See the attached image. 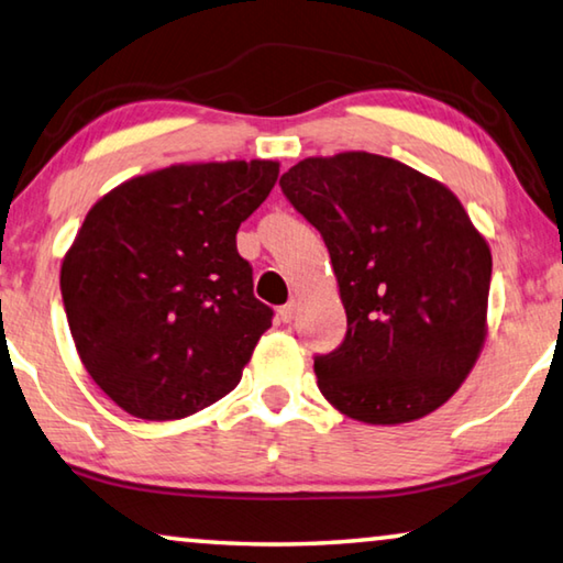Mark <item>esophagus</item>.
<instances>
[{
    "instance_id": "34e87169",
    "label": "esophagus",
    "mask_w": 563,
    "mask_h": 563,
    "mask_svg": "<svg viewBox=\"0 0 563 563\" xmlns=\"http://www.w3.org/2000/svg\"><path fill=\"white\" fill-rule=\"evenodd\" d=\"M278 316H280L283 323H290V320L298 316V300H288V302H285V306H280Z\"/></svg>"
}]
</instances>
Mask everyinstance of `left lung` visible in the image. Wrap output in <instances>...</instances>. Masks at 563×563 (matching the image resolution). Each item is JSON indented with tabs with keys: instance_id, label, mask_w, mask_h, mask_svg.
<instances>
[{
	"instance_id": "obj_1",
	"label": "left lung",
	"mask_w": 563,
	"mask_h": 563,
	"mask_svg": "<svg viewBox=\"0 0 563 563\" xmlns=\"http://www.w3.org/2000/svg\"><path fill=\"white\" fill-rule=\"evenodd\" d=\"M280 190L323 238L347 318L343 343L313 358L320 394L373 426L443 406L484 345L490 285L456 195L371 153L302 159Z\"/></svg>"
}]
</instances>
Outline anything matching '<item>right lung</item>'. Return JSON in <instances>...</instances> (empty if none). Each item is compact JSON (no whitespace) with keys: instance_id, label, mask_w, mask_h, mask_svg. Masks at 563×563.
I'll list each match as a JSON object with an SVG mask.
<instances>
[{"instance_id":"obj_1","label":"right lung","mask_w":563,"mask_h":563,"mask_svg":"<svg viewBox=\"0 0 563 563\" xmlns=\"http://www.w3.org/2000/svg\"><path fill=\"white\" fill-rule=\"evenodd\" d=\"M278 173L273 159L173 165L87 212L62 302L87 373L122 410L175 421L240 383L273 308L253 296L235 235Z\"/></svg>"}]
</instances>
